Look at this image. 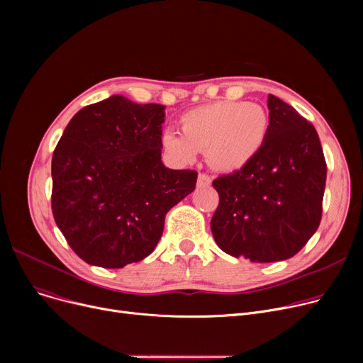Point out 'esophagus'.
<instances>
[{
    "label": "esophagus",
    "instance_id": "obj_1",
    "mask_svg": "<svg viewBox=\"0 0 363 363\" xmlns=\"http://www.w3.org/2000/svg\"><path fill=\"white\" fill-rule=\"evenodd\" d=\"M197 184H199V186H208L212 184V178L208 177L207 174H199V181H197Z\"/></svg>",
    "mask_w": 363,
    "mask_h": 363
}]
</instances>
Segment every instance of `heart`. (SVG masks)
Returning a JSON list of instances; mask_svg holds the SVG:
<instances>
[{
    "instance_id": "obj_1",
    "label": "heart",
    "mask_w": 363,
    "mask_h": 363,
    "mask_svg": "<svg viewBox=\"0 0 363 363\" xmlns=\"http://www.w3.org/2000/svg\"><path fill=\"white\" fill-rule=\"evenodd\" d=\"M179 125L181 133H163L167 152L182 163H191L197 151H206L213 167L233 172L256 157L268 135L269 118L255 103L215 101L184 113Z\"/></svg>"
}]
</instances>
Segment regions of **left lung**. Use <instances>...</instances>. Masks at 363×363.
Segmentation results:
<instances>
[{"mask_svg": "<svg viewBox=\"0 0 363 363\" xmlns=\"http://www.w3.org/2000/svg\"><path fill=\"white\" fill-rule=\"evenodd\" d=\"M269 129L256 157L213 181L219 204L211 228L219 249L252 262L297 255L322 218L327 162L315 126L268 97Z\"/></svg>", "mask_w": 363, "mask_h": 363, "instance_id": "8db88e82", "label": "left lung"}]
</instances>
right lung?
Segmentation results:
<instances>
[{"label":"right lung","instance_id":"add662e5","mask_svg":"<svg viewBox=\"0 0 363 363\" xmlns=\"http://www.w3.org/2000/svg\"><path fill=\"white\" fill-rule=\"evenodd\" d=\"M164 106L122 95L84 107L52 152L51 208L70 249L108 269L156 249L172 207L194 191L197 172L162 163Z\"/></svg>","mask_w":363,"mask_h":363}]
</instances>
